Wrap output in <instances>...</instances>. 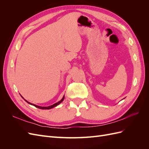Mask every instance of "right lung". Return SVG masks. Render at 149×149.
Segmentation results:
<instances>
[{
  "instance_id": "add662e5",
  "label": "right lung",
  "mask_w": 149,
  "mask_h": 149,
  "mask_svg": "<svg viewBox=\"0 0 149 149\" xmlns=\"http://www.w3.org/2000/svg\"><path fill=\"white\" fill-rule=\"evenodd\" d=\"M22 98H24L23 97H22ZM64 99H65V96L63 97V98L61 99V100L60 101H58V102H56V103H55V104H53V105H51V106H48V107H42V106H37V105H35V104H32V103H30V102H28L26 100H24L26 102H28L29 104H31V105H32V106H34L35 107H37V108H39V109H52V108H53V107H56V106H57L58 104H60L64 100Z\"/></svg>"
}]
</instances>
